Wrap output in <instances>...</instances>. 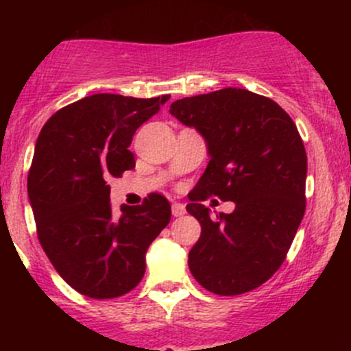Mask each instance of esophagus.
<instances>
[{
	"label": "esophagus",
	"instance_id": "obj_1",
	"mask_svg": "<svg viewBox=\"0 0 351 351\" xmlns=\"http://www.w3.org/2000/svg\"><path fill=\"white\" fill-rule=\"evenodd\" d=\"M186 212V208H185V205L183 204H178V202H175V204H173V207H171V214L175 215V217H180V215H183Z\"/></svg>",
	"mask_w": 351,
	"mask_h": 351
}]
</instances>
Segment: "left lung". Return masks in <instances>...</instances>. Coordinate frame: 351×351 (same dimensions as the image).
Returning a JSON list of instances; mask_svg holds the SVG:
<instances>
[{
    "instance_id": "8db88e82",
    "label": "left lung",
    "mask_w": 351,
    "mask_h": 351,
    "mask_svg": "<svg viewBox=\"0 0 351 351\" xmlns=\"http://www.w3.org/2000/svg\"><path fill=\"white\" fill-rule=\"evenodd\" d=\"M169 113L195 127L210 154L186 205L202 226L190 271L217 295L254 290L282 267L306 212L299 130L280 105L241 88L182 98ZM212 195L234 201L235 212L212 216L203 205Z\"/></svg>"
}]
</instances>
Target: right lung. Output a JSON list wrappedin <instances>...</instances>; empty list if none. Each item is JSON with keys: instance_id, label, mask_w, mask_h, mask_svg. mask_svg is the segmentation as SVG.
Listing matches in <instances>:
<instances>
[{"instance_id": "1", "label": "right lung", "mask_w": 351, "mask_h": 351, "mask_svg": "<svg viewBox=\"0 0 351 351\" xmlns=\"http://www.w3.org/2000/svg\"><path fill=\"white\" fill-rule=\"evenodd\" d=\"M168 100L91 95L58 110L38 134L27 182L38 241L56 271L91 299L137 287L147 247L171 219L161 193L115 214L107 183L136 166L134 134Z\"/></svg>"}]
</instances>
